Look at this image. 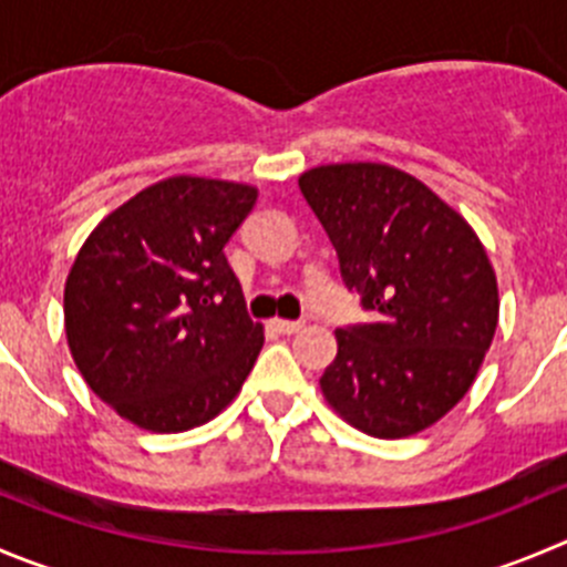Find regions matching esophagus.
<instances>
[{
	"instance_id": "obj_1",
	"label": "esophagus",
	"mask_w": 567,
	"mask_h": 567,
	"mask_svg": "<svg viewBox=\"0 0 567 567\" xmlns=\"http://www.w3.org/2000/svg\"><path fill=\"white\" fill-rule=\"evenodd\" d=\"M272 328L278 333H287L289 337V333H298L300 328H303V322L300 320H272Z\"/></svg>"
}]
</instances>
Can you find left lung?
<instances>
[{"label": "left lung", "instance_id": "left-lung-1", "mask_svg": "<svg viewBox=\"0 0 567 567\" xmlns=\"http://www.w3.org/2000/svg\"><path fill=\"white\" fill-rule=\"evenodd\" d=\"M300 192L333 241L344 287L373 322L339 328L320 386L379 440L429 429L465 398L498 326V284L476 230L386 164H328Z\"/></svg>", "mask_w": 567, "mask_h": 567}]
</instances>
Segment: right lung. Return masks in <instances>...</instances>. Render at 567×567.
Listing matches in <instances>:
<instances>
[{
    "mask_svg": "<svg viewBox=\"0 0 567 567\" xmlns=\"http://www.w3.org/2000/svg\"><path fill=\"white\" fill-rule=\"evenodd\" d=\"M247 183L177 175L107 214L63 289L72 359L133 425L177 434L217 417L264 344L225 245L252 212Z\"/></svg>",
    "mask_w": 567,
    "mask_h": 567,
    "instance_id": "obj_1",
    "label": "right lung"
}]
</instances>
